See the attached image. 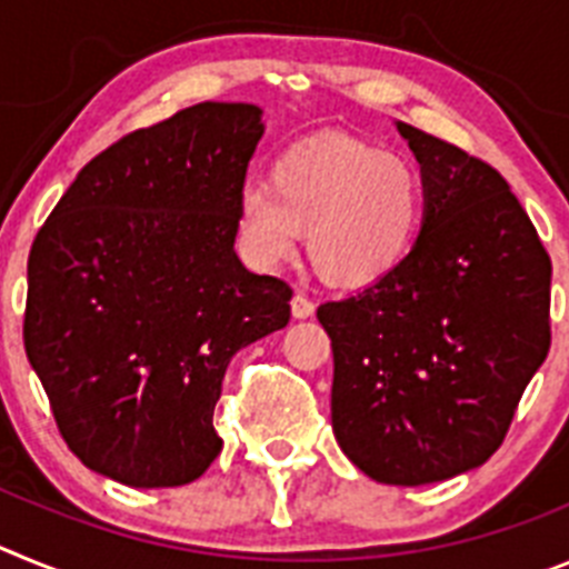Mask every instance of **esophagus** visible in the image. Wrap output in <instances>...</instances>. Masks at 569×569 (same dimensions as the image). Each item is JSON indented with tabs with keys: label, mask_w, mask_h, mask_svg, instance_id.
Returning a JSON list of instances; mask_svg holds the SVG:
<instances>
[{
	"label": "esophagus",
	"mask_w": 569,
	"mask_h": 569,
	"mask_svg": "<svg viewBox=\"0 0 569 569\" xmlns=\"http://www.w3.org/2000/svg\"><path fill=\"white\" fill-rule=\"evenodd\" d=\"M290 308H293L296 319H308V316H313L316 305H313V299H308L305 293H296L293 301H290Z\"/></svg>",
	"instance_id": "1"
}]
</instances>
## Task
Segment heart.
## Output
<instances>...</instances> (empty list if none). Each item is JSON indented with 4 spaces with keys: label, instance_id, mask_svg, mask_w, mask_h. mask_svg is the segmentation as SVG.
Masks as SVG:
<instances>
[{
    "label": "heart",
    "instance_id": "1",
    "mask_svg": "<svg viewBox=\"0 0 569 569\" xmlns=\"http://www.w3.org/2000/svg\"><path fill=\"white\" fill-rule=\"evenodd\" d=\"M425 213L416 164L359 139H316L273 162L268 182L241 190L236 239L250 264L273 270L305 233L310 264L341 288L385 279L413 248Z\"/></svg>",
    "mask_w": 569,
    "mask_h": 569
}]
</instances>
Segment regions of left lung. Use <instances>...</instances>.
I'll use <instances>...</instances> for the list:
<instances>
[{"label":"left lung","mask_w":569,"mask_h":569,"mask_svg":"<svg viewBox=\"0 0 569 569\" xmlns=\"http://www.w3.org/2000/svg\"><path fill=\"white\" fill-rule=\"evenodd\" d=\"M421 164L425 222L385 279L325 301L333 433L381 485L485 465L550 350L552 264L505 176L399 122Z\"/></svg>","instance_id":"left-lung-1"}]
</instances>
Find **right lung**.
<instances>
[{
	"mask_svg": "<svg viewBox=\"0 0 569 569\" xmlns=\"http://www.w3.org/2000/svg\"><path fill=\"white\" fill-rule=\"evenodd\" d=\"M261 133L241 102L133 130L79 170L33 239L24 350L64 445L108 479H199L222 450L228 361L290 321L288 281L233 250Z\"/></svg>",
	"mask_w": 569,
	"mask_h": 569,
	"instance_id": "obj_1",
	"label": "right lung"
}]
</instances>
